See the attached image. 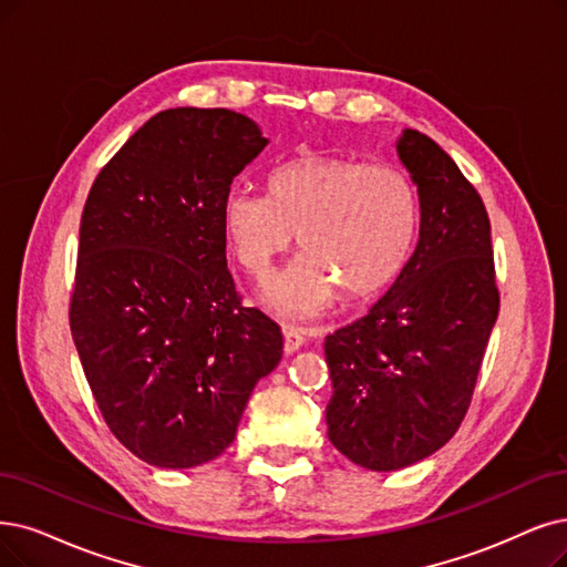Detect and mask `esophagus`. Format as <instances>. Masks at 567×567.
Listing matches in <instances>:
<instances>
[{
	"mask_svg": "<svg viewBox=\"0 0 567 567\" xmlns=\"http://www.w3.org/2000/svg\"><path fill=\"white\" fill-rule=\"evenodd\" d=\"M302 344H305V337H302V332H300L298 328H290V326H286V328H284V353H286V355L296 353Z\"/></svg>",
	"mask_w": 567,
	"mask_h": 567,
	"instance_id": "esophagus-1",
	"label": "esophagus"
}]
</instances>
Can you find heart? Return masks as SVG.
Segmentation results:
<instances>
[{
	"label": "heart",
	"instance_id": "obj_1",
	"mask_svg": "<svg viewBox=\"0 0 567 567\" xmlns=\"http://www.w3.org/2000/svg\"><path fill=\"white\" fill-rule=\"evenodd\" d=\"M220 223L233 256L256 279L298 235L305 254L267 284L262 300L286 319H316L342 290L360 302L398 279L419 235V195L393 165L311 151L271 169L267 195L233 190Z\"/></svg>",
	"mask_w": 567,
	"mask_h": 567
}]
</instances>
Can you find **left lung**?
<instances>
[{
	"mask_svg": "<svg viewBox=\"0 0 567 567\" xmlns=\"http://www.w3.org/2000/svg\"><path fill=\"white\" fill-rule=\"evenodd\" d=\"M395 148L419 193L416 248L370 313L326 339L328 437L374 472L454 437L501 309L480 193L425 134L406 127Z\"/></svg>",
	"mask_w": 567,
	"mask_h": 567,
	"instance_id": "1",
	"label": "left lung"
}]
</instances>
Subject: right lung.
<instances>
[{
	"label": "right lung",
	"instance_id": "1",
	"mask_svg": "<svg viewBox=\"0 0 567 567\" xmlns=\"http://www.w3.org/2000/svg\"><path fill=\"white\" fill-rule=\"evenodd\" d=\"M267 144L237 111L167 109L85 199L72 337L109 430L148 465L218 458L281 360L279 326L237 296L220 223L233 178Z\"/></svg>",
	"mask_w": 567,
	"mask_h": 567
}]
</instances>
